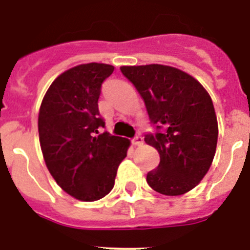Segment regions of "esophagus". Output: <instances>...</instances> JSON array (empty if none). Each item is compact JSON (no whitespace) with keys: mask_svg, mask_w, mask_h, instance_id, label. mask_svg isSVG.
I'll list each match as a JSON object with an SVG mask.
<instances>
[{"mask_svg":"<svg viewBox=\"0 0 250 250\" xmlns=\"http://www.w3.org/2000/svg\"><path fill=\"white\" fill-rule=\"evenodd\" d=\"M132 143L134 145H142L143 144V137H142V135H139V134L135 135V137L132 139Z\"/></svg>","mask_w":250,"mask_h":250,"instance_id":"obj_1","label":"esophagus"}]
</instances>
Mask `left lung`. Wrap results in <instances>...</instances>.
Wrapping results in <instances>:
<instances>
[{"label":"left lung","instance_id":"obj_1","mask_svg":"<svg viewBox=\"0 0 250 250\" xmlns=\"http://www.w3.org/2000/svg\"><path fill=\"white\" fill-rule=\"evenodd\" d=\"M121 72L139 91L156 129L144 138L160 154L147 184L164 195L189 192L209 171L216 151L219 127L211 98L197 79L173 67L123 66Z\"/></svg>","mask_w":250,"mask_h":250}]
</instances>
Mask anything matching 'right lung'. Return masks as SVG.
<instances>
[{
    "label": "right lung",
    "mask_w": 250,
    "mask_h": 250,
    "mask_svg": "<svg viewBox=\"0 0 250 250\" xmlns=\"http://www.w3.org/2000/svg\"><path fill=\"white\" fill-rule=\"evenodd\" d=\"M113 66L86 63L53 81L39 112V138L46 166L66 193L95 202L111 192L130 142L111 135L99 112L101 85Z\"/></svg>",
    "instance_id": "1"
}]
</instances>
